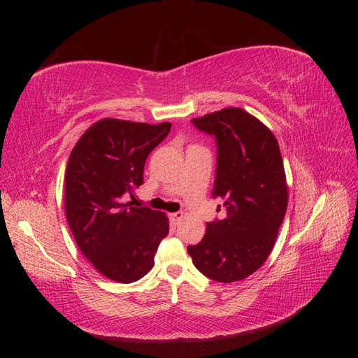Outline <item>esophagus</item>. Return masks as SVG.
Instances as JSON below:
<instances>
[{"mask_svg": "<svg viewBox=\"0 0 358 358\" xmlns=\"http://www.w3.org/2000/svg\"><path fill=\"white\" fill-rule=\"evenodd\" d=\"M183 218H185V215H183L182 212H176V213H170V220H171V222H175V224H178V222H180Z\"/></svg>", "mask_w": 358, "mask_h": 358, "instance_id": "1", "label": "esophagus"}]
</instances>
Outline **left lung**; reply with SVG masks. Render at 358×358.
I'll use <instances>...</instances> for the list:
<instances>
[{"mask_svg":"<svg viewBox=\"0 0 358 358\" xmlns=\"http://www.w3.org/2000/svg\"><path fill=\"white\" fill-rule=\"evenodd\" d=\"M218 146L213 197L222 220L206 224L188 254L200 272L222 284L252 275L272 252L288 204V185L278 140L241 107L191 119Z\"/></svg>","mask_w":358,"mask_h":358,"instance_id":"1","label":"left lung"}]
</instances>
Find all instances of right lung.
I'll return each instance as SVG.
<instances>
[{
    "label": "right lung",
    "instance_id": "1",
    "mask_svg": "<svg viewBox=\"0 0 358 358\" xmlns=\"http://www.w3.org/2000/svg\"><path fill=\"white\" fill-rule=\"evenodd\" d=\"M157 125L104 117L74 145L66 170L64 201L70 230L99 272L129 284L154 267L159 242L169 234L166 213L134 206L148 155L170 133ZM129 193L133 202L125 203Z\"/></svg>",
    "mask_w": 358,
    "mask_h": 358
}]
</instances>
